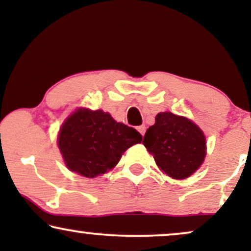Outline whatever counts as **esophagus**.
<instances>
[{"instance_id": "1", "label": "esophagus", "mask_w": 251, "mask_h": 251, "mask_svg": "<svg viewBox=\"0 0 251 251\" xmlns=\"http://www.w3.org/2000/svg\"><path fill=\"white\" fill-rule=\"evenodd\" d=\"M137 130H138V131L140 132V135L144 136V133H145L146 128H145V126H139L138 128H137Z\"/></svg>"}]
</instances>
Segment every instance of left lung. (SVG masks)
<instances>
[{"label":"left lung","mask_w":251,"mask_h":251,"mask_svg":"<svg viewBox=\"0 0 251 251\" xmlns=\"http://www.w3.org/2000/svg\"><path fill=\"white\" fill-rule=\"evenodd\" d=\"M144 146L163 173L185 179L197 171L205 157V137L192 122L171 112L159 113L144 136Z\"/></svg>","instance_id":"1"}]
</instances>
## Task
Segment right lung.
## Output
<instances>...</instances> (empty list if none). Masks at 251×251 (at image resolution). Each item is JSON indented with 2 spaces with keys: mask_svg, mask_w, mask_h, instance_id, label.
<instances>
[{
  "mask_svg": "<svg viewBox=\"0 0 251 251\" xmlns=\"http://www.w3.org/2000/svg\"><path fill=\"white\" fill-rule=\"evenodd\" d=\"M142 139L136 129L101 109L78 108L61 126L58 147L68 169L95 178L113 169L122 154Z\"/></svg>",
  "mask_w": 251,
  "mask_h": 251,
  "instance_id": "add662e5",
  "label": "right lung"
}]
</instances>
